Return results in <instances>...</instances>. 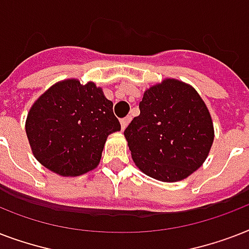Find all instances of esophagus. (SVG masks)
<instances>
[{"instance_id": "esophagus-1", "label": "esophagus", "mask_w": 249, "mask_h": 249, "mask_svg": "<svg viewBox=\"0 0 249 249\" xmlns=\"http://www.w3.org/2000/svg\"><path fill=\"white\" fill-rule=\"evenodd\" d=\"M130 120H132V119H130V117H125V119H121V121H120V124H121V129H123V130H124L125 128H126V126H128L129 125V123H130Z\"/></svg>"}]
</instances>
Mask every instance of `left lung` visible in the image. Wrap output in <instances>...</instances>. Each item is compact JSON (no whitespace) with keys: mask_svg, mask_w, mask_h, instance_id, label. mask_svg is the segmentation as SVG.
I'll use <instances>...</instances> for the list:
<instances>
[{"mask_svg":"<svg viewBox=\"0 0 249 249\" xmlns=\"http://www.w3.org/2000/svg\"><path fill=\"white\" fill-rule=\"evenodd\" d=\"M140 109L124 132L140 170L158 181L177 182L203 165L214 129L208 107L193 86L163 80L144 91Z\"/></svg>","mask_w":249,"mask_h":249,"instance_id":"1","label":"left lung"}]
</instances>
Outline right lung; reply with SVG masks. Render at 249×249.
I'll list each match as a JSON object with an SVG mask.
<instances>
[{
    "label": "right lung",
    "instance_id": "1",
    "mask_svg": "<svg viewBox=\"0 0 249 249\" xmlns=\"http://www.w3.org/2000/svg\"><path fill=\"white\" fill-rule=\"evenodd\" d=\"M112 102L91 81L68 79L37 98L25 120V133L40 164L63 177L95 169L109 134L119 132Z\"/></svg>",
    "mask_w": 249,
    "mask_h": 249
}]
</instances>
